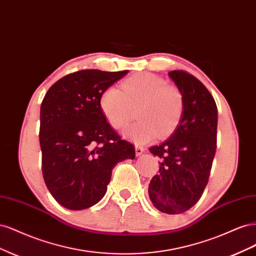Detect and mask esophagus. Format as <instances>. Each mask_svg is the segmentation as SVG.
Returning a JSON list of instances; mask_svg holds the SVG:
<instances>
[{"label":"esophagus","instance_id":"esophagus-1","mask_svg":"<svg viewBox=\"0 0 256 256\" xmlns=\"http://www.w3.org/2000/svg\"><path fill=\"white\" fill-rule=\"evenodd\" d=\"M144 152H145V148H144L143 146L138 145V144H136V156H140V154H142Z\"/></svg>","mask_w":256,"mask_h":256}]
</instances>
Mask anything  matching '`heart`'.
I'll list each match as a JSON object with an SVG mask.
<instances>
[{"label": "heart", "mask_w": 256, "mask_h": 256, "mask_svg": "<svg viewBox=\"0 0 256 256\" xmlns=\"http://www.w3.org/2000/svg\"><path fill=\"white\" fill-rule=\"evenodd\" d=\"M120 88L109 86L99 98L100 110L108 122L120 129L134 114L136 106L138 120L124 131L130 140L148 142L157 136L171 134L184 113V97L180 88L154 74H138L122 82Z\"/></svg>", "instance_id": "1"}]
</instances>
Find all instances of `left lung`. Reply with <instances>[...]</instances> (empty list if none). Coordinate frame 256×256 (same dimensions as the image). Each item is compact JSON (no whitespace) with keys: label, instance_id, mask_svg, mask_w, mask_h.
I'll return each mask as SVG.
<instances>
[{"label":"left lung","instance_id":"obj_1","mask_svg":"<svg viewBox=\"0 0 256 256\" xmlns=\"http://www.w3.org/2000/svg\"><path fill=\"white\" fill-rule=\"evenodd\" d=\"M184 97L180 125L166 141L150 152L160 158L159 173L148 186L154 206L176 214L187 212L202 196L216 148L218 109L205 85L184 70L168 72Z\"/></svg>","mask_w":256,"mask_h":256}]
</instances>
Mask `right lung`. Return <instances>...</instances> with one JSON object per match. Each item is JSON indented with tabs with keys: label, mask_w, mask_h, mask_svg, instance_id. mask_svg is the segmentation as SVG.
<instances>
[{
	"label": "right lung",
	"mask_w": 256,
	"mask_h": 256,
	"mask_svg": "<svg viewBox=\"0 0 256 256\" xmlns=\"http://www.w3.org/2000/svg\"><path fill=\"white\" fill-rule=\"evenodd\" d=\"M128 74L98 69L69 74L54 83L40 106L42 168L58 203L81 210L98 203L118 162L134 159L100 110L102 92Z\"/></svg>",
	"instance_id": "obj_1"
}]
</instances>
